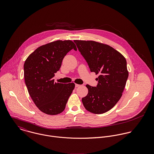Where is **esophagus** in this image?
Listing matches in <instances>:
<instances>
[{
  "instance_id": "1",
  "label": "esophagus",
  "mask_w": 154,
  "mask_h": 154,
  "mask_svg": "<svg viewBox=\"0 0 154 154\" xmlns=\"http://www.w3.org/2000/svg\"><path fill=\"white\" fill-rule=\"evenodd\" d=\"M79 86H80L79 84H75V87H76V88H77V87H79Z\"/></svg>"
}]
</instances>
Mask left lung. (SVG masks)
Instances as JSON below:
<instances>
[{
	"mask_svg": "<svg viewBox=\"0 0 154 154\" xmlns=\"http://www.w3.org/2000/svg\"><path fill=\"white\" fill-rule=\"evenodd\" d=\"M88 63L91 72L99 76L96 87L87 84V95L82 98L84 107L94 114L111 110L122 96L129 76L125 57L107 44L94 41L74 40Z\"/></svg>",
	"mask_w": 154,
	"mask_h": 154,
	"instance_id": "left-lung-1",
	"label": "left lung"
}]
</instances>
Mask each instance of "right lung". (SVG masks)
<instances>
[{
    "label": "right lung",
    "instance_id": "right-lung-1",
    "mask_svg": "<svg viewBox=\"0 0 154 154\" xmlns=\"http://www.w3.org/2000/svg\"><path fill=\"white\" fill-rule=\"evenodd\" d=\"M73 48L77 50L71 40L53 42L38 47L25 61L24 79L28 93L45 114L56 115L63 112L75 88L73 82H54L53 79L64 57Z\"/></svg>",
    "mask_w": 154,
    "mask_h": 154
}]
</instances>
